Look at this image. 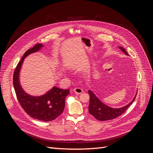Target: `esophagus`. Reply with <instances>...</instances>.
Returning <instances> with one entry per match:
<instances>
[{
    "instance_id": "esophagus-1",
    "label": "esophagus",
    "mask_w": 153,
    "mask_h": 153,
    "mask_svg": "<svg viewBox=\"0 0 153 153\" xmlns=\"http://www.w3.org/2000/svg\"><path fill=\"white\" fill-rule=\"evenodd\" d=\"M73 92H75L76 94H82V92H83V89H82V88H80V87H76V88H75V89H73Z\"/></svg>"
}]
</instances>
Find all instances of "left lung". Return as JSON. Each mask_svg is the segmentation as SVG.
Here are the masks:
<instances>
[{
  "instance_id": "8db88e82",
  "label": "left lung",
  "mask_w": 153,
  "mask_h": 153,
  "mask_svg": "<svg viewBox=\"0 0 153 153\" xmlns=\"http://www.w3.org/2000/svg\"><path fill=\"white\" fill-rule=\"evenodd\" d=\"M119 48L121 50V51L124 54L128 55L126 50L123 47H119ZM88 92H89L90 96L89 112L90 114L93 115L96 119H98L101 121H108V120L117 118V117L122 115L125 111L127 110L129 106L132 104L134 100H135L137 94V92L135 96L134 97L133 100L127 105L124 106L121 108H114L104 104L102 101L100 100L98 97L94 94V92H92L91 90L88 91Z\"/></svg>"
}]
</instances>
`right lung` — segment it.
<instances>
[{"instance_id":"obj_1","label":"right lung","mask_w":153,"mask_h":153,"mask_svg":"<svg viewBox=\"0 0 153 153\" xmlns=\"http://www.w3.org/2000/svg\"><path fill=\"white\" fill-rule=\"evenodd\" d=\"M43 46L36 44L24 53L14 72L13 86L18 100L25 112L32 118L47 122L53 121L63 112L66 97L69 93V89H62L54 86L42 96H31L22 89L19 78L24 59L30 53L38 52Z\"/></svg>"}]
</instances>
